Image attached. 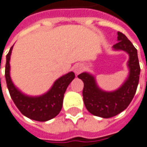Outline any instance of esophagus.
<instances>
[{"mask_svg":"<svg viewBox=\"0 0 147 147\" xmlns=\"http://www.w3.org/2000/svg\"><path fill=\"white\" fill-rule=\"evenodd\" d=\"M84 65L81 63H78L76 64V65H75V67H74V71H75V73L76 74H80L81 73L82 71H83L84 70Z\"/></svg>","mask_w":147,"mask_h":147,"instance_id":"34e87169","label":"esophagus"}]
</instances>
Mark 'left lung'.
<instances>
[{
    "mask_svg": "<svg viewBox=\"0 0 147 147\" xmlns=\"http://www.w3.org/2000/svg\"><path fill=\"white\" fill-rule=\"evenodd\" d=\"M117 35L118 43L112 48L114 50H123L129 56L127 63L129 76L119 89L105 91L99 88L92 74L83 72L78 76L84 82L83 99L85 107L92 115L102 118L113 117L127 108L134 98L139 81L138 51L125 35L119 32Z\"/></svg>",
    "mask_w": 147,
    "mask_h": 147,
    "instance_id": "1",
    "label": "left lung"
}]
</instances>
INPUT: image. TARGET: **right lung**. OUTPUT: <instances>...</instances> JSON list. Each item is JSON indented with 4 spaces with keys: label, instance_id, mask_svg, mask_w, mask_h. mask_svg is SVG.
Masks as SVG:
<instances>
[{
    "label": "right lung",
    "instance_id": "add662e5",
    "mask_svg": "<svg viewBox=\"0 0 147 147\" xmlns=\"http://www.w3.org/2000/svg\"><path fill=\"white\" fill-rule=\"evenodd\" d=\"M13 46L6 55L5 80L11 98L21 113L36 121H47L57 116L62 110L66 89L75 78V73L70 71L54 81L48 92L40 96H29L13 84L10 77V55Z\"/></svg>",
    "mask_w": 147,
    "mask_h": 147
}]
</instances>
